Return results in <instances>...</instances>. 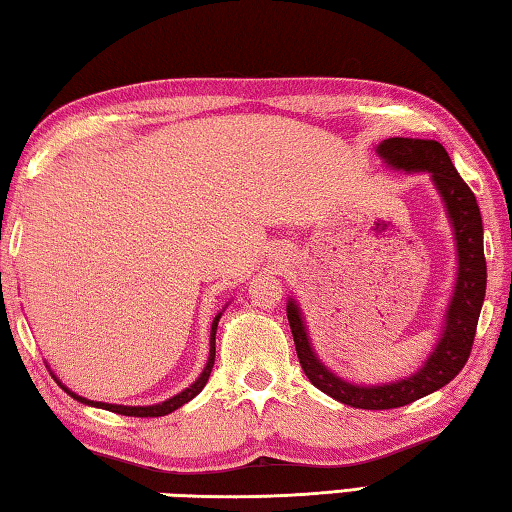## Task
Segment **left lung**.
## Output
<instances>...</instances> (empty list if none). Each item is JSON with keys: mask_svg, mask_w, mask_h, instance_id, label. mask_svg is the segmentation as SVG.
I'll return each instance as SVG.
<instances>
[{"mask_svg": "<svg viewBox=\"0 0 512 512\" xmlns=\"http://www.w3.org/2000/svg\"><path fill=\"white\" fill-rule=\"evenodd\" d=\"M379 155L388 164L404 171H429L438 192L443 194L449 219L454 223L458 246V277L452 305L447 311L443 339L438 341L427 363L395 384L384 386H352L332 375L311 352L307 329L302 325L300 309L293 300L287 305L293 343L307 379L318 391L327 393L341 404L354 409L384 411L411 404L449 384L470 359L476 323L485 298V255H483V225L472 189L458 176L443 144L436 140H409V137H388L379 144Z\"/></svg>", "mask_w": 512, "mask_h": 512, "instance_id": "8db88e82", "label": "left lung"}]
</instances>
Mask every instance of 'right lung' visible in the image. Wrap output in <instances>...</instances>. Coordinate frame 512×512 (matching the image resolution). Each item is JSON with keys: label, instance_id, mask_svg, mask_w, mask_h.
<instances>
[{"label": "right lung", "instance_id": "right-lung-1", "mask_svg": "<svg viewBox=\"0 0 512 512\" xmlns=\"http://www.w3.org/2000/svg\"><path fill=\"white\" fill-rule=\"evenodd\" d=\"M219 318H221V314L212 320L210 359H207V366H205V370L201 372V377H198L192 386L185 388L183 393H178L176 397H171V400H167V402L155 404V406H119V404H106V402H90V400H85V397H79V395L69 393L65 386H63V388H65V391H67L69 395L74 397V400H79V402H83V404L99 406V409H106V411L119 413V415H131V418H160V415H167V413H171V411H176V409H180V406H183L185 402H189V400H192V397H196L198 393H201L203 386L207 384V379H210V372H212V366H214V354H216L214 345H216V325H219Z\"/></svg>", "mask_w": 512, "mask_h": 512}]
</instances>
